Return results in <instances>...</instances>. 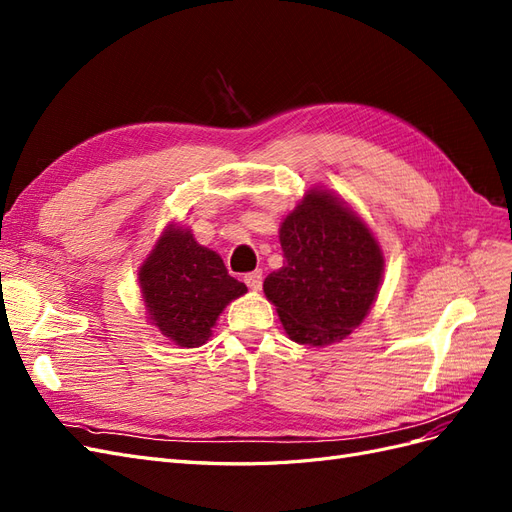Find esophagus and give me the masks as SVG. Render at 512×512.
<instances>
[{"mask_svg":"<svg viewBox=\"0 0 512 512\" xmlns=\"http://www.w3.org/2000/svg\"><path fill=\"white\" fill-rule=\"evenodd\" d=\"M243 282L247 284V288H250V290H260V286H262V271L256 269L252 273H245L243 275Z\"/></svg>","mask_w":512,"mask_h":512,"instance_id":"obj_1","label":"esophagus"}]
</instances>
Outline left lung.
<instances>
[{"label": "left lung", "mask_w": 512, "mask_h": 512, "mask_svg": "<svg viewBox=\"0 0 512 512\" xmlns=\"http://www.w3.org/2000/svg\"><path fill=\"white\" fill-rule=\"evenodd\" d=\"M284 267L265 294L292 342L329 346L359 327L378 297L384 256L374 232L342 198L309 190L280 226Z\"/></svg>", "instance_id": "obj_1"}]
</instances>
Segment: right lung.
<instances>
[{
	"label": "right lung",
	"instance_id": "1",
	"mask_svg": "<svg viewBox=\"0 0 512 512\" xmlns=\"http://www.w3.org/2000/svg\"><path fill=\"white\" fill-rule=\"evenodd\" d=\"M151 324L181 348L203 346L224 307L247 292L224 260L196 243L190 228L168 224L138 271Z\"/></svg>",
	"mask_w": 512,
	"mask_h": 512
}]
</instances>
